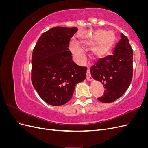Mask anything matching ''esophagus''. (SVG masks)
I'll use <instances>...</instances> for the list:
<instances>
[{"instance_id":"34e87169","label":"esophagus","mask_w":148,"mask_h":148,"mask_svg":"<svg viewBox=\"0 0 148 148\" xmlns=\"http://www.w3.org/2000/svg\"><path fill=\"white\" fill-rule=\"evenodd\" d=\"M86 79L88 81H91V80L92 79V78L91 77V73H90V70H89V69H88L87 70V71H86Z\"/></svg>"}]
</instances>
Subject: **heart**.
I'll use <instances>...</instances> for the list:
<instances>
[{
    "label": "heart",
    "mask_w": 148,
    "mask_h": 148,
    "mask_svg": "<svg viewBox=\"0 0 148 148\" xmlns=\"http://www.w3.org/2000/svg\"><path fill=\"white\" fill-rule=\"evenodd\" d=\"M116 35L113 31H108L104 29H99L95 31L85 38L80 39L78 44L83 48L91 49L90 55L92 59H100L106 56L113 47L116 42ZM71 51L75 55L76 59L82 62L84 58L82 51L75 42H71L70 46Z\"/></svg>",
    "instance_id": "obj_1"
}]
</instances>
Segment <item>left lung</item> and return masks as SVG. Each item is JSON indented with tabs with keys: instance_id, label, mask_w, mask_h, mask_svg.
Listing matches in <instances>:
<instances>
[{
	"instance_id": "obj_1",
	"label": "left lung",
	"mask_w": 148,
	"mask_h": 148,
	"mask_svg": "<svg viewBox=\"0 0 148 148\" xmlns=\"http://www.w3.org/2000/svg\"><path fill=\"white\" fill-rule=\"evenodd\" d=\"M120 37L113 54L99 59L90 69L92 77L106 89L104 95L97 98L102 102L110 103L118 99L132 82L133 52L126 36L121 33Z\"/></svg>"
}]
</instances>
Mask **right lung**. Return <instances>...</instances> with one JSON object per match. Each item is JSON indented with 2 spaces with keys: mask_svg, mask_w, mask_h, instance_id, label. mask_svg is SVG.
Wrapping results in <instances>:
<instances>
[{
  "mask_svg": "<svg viewBox=\"0 0 148 148\" xmlns=\"http://www.w3.org/2000/svg\"><path fill=\"white\" fill-rule=\"evenodd\" d=\"M77 28L57 26L41 34L33 49L31 82L39 96L52 106L69 102L76 84L86 77L87 68L72 60L70 39Z\"/></svg>",
  "mask_w": 148,
  "mask_h": 148,
  "instance_id": "1",
  "label": "right lung"
}]
</instances>
